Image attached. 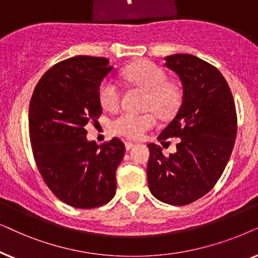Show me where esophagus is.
I'll list each match as a JSON object with an SVG mask.
<instances>
[{
    "mask_svg": "<svg viewBox=\"0 0 258 258\" xmlns=\"http://www.w3.org/2000/svg\"><path fill=\"white\" fill-rule=\"evenodd\" d=\"M132 147H135V144L131 143V142H125V149L126 151H130L132 149Z\"/></svg>",
    "mask_w": 258,
    "mask_h": 258,
    "instance_id": "esophagus-1",
    "label": "esophagus"
}]
</instances>
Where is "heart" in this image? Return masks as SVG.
I'll list each match as a JSON object with an SVG mask.
<instances>
[{
  "instance_id": "heart-1",
  "label": "heart",
  "mask_w": 258,
  "mask_h": 258,
  "mask_svg": "<svg viewBox=\"0 0 258 258\" xmlns=\"http://www.w3.org/2000/svg\"><path fill=\"white\" fill-rule=\"evenodd\" d=\"M125 78L132 85L146 91L144 108L151 109L145 113L123 112L113 119V132L128 139H140L157 125V115L169 119L176 114L181 104V92L173 82L166 81V73L156 63L150 61L132 64L125 71ZM121 91L112 79L102 80L99 87V100L107 111L119 107ZM155 112L153 113L152 111Z\"/></svg>"
}]
</instances>
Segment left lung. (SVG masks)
I'll return each mask as SVG.
<instances>
[{"label":"left lung","instance_id":"left-lung-1","mask_svg":"<svg viewBox=\"0 0 258 258\" xmlns=\"http://www.w3.org/2000/svg\"><path fill=\"white\" fill-rule=\"evenodd\" d=\"M183 86L181 105L158 140L179 138L177 152L165 157L149 144L151 194L171 205H186L215 186L231 156L237 135L235 101L221 72L191 54L165 57Z\"/></svg>","mask_w":258,"mask_h":258}]
</instances>
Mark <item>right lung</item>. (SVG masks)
Segmentation results:
<instances>
[{
	"label": "right lung",
	"mask_w": 258,
	"mask_h": 258,
	"mask_svg": "<svg viewBox=\"0 0 258 258\" xmlns=\"http://www.w3.org/2000/svg\"><path fill=\"white\" fill-rule=\"evenodd\" d=\"M106 57L78 55L42 75L29 104V138L44 183L60 201L79 209L108 203L125 154L121 140L99 146L85 127L98 122L101 81L112 71Z\"/></svg>",
	"instance_id": "obj_1"
}]
</instances>
